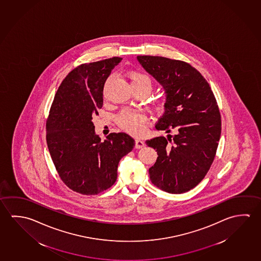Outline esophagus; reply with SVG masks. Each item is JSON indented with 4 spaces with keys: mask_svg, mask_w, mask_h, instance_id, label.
<instances>
[{
    "mask_svg": "<svg viewBox=\"0 0 261 261\" xmlns=\"http://www.w3.org/2000/svg\"><path fill=\"white\" fill-rule=\"evenodd\" d=\"M145 145V142L142 141L140 139H137L136 143H135V147L137 148V149H140V148H143Z\"/></svg>",
    "mask_w": 261,
    "mask_h": 261,
    "instance_id": "34e87169",
    "label": "esophagus"
}]
</instances>
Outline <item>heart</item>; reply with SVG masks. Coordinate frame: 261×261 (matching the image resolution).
<instances>
[{
  "label": "heart",
  "instance_id": "1",
  "mask_svg": "<svg viewBox=\"0 0 261 261\" xmlns=\"http://www.w3.org/2000/svg\"><path fill=\"white\" fill-rule=\"evenodd\" d=\"M126 75L134 91H143L146 94L152 91L153 84L147 74L137 70H130ZM117 123L125 132L135 136H140L145 132V116L136 112H122L117 117Z\"/></svg>",
  "mask_w": 261,
  "mask_h": 261
}]
</instances>
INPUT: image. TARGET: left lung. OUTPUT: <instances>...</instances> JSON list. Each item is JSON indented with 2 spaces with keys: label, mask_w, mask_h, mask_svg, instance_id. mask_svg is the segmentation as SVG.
<instances>
[{
  "label": "left lung",
  "mask_w": 261,
  "mask_h": 261,
  "mask_svg": "<svg viewBox=\"0 0 261 261\" xmlns=\"http://www.w3.org/2000/svg\"><path fill=\"white\" fill-rule=\"evenodd\" d=\"M137 60L165 90V113L155 128L175 132L145 141L158 154L150 179L166 192H188L205 177L218 149L221 116L217 100L205 78L188 63L162 56H138Z\"/></svg>",
  "instance_id": "1"
}]
</instances>
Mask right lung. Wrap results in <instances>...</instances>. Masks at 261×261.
Here are the masks:
<instances>
[{
    "label": "right lung",
    "mask_w": 261,
    "mask_h": 261,
    "mask_svg": "<svg viewBox=\"0 0 261 261\" xmlns=\"http://www.w3.org/2000/svg\"><path fill=\"white\" fill-rule=\"evenodd\" d=\"M121 57L83 64L64 78L46 121V142L61 179L82 195H97L117 178L121 158L135 140L125 133H111L107 140L95 135L93 117L103 107L107 77Z\"/></svg>",
    "instance_id": "1"
}]
</instances>
